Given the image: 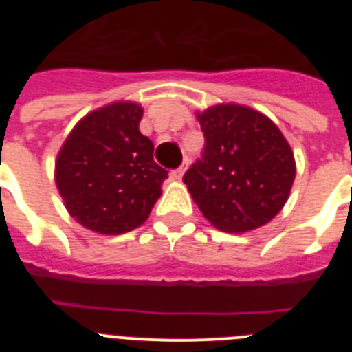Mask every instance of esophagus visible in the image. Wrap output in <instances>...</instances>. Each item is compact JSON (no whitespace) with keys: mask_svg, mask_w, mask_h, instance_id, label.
<instances>
[{"mask_svg":"<svg viewBox=\"0 0 352 352\" xmlns=\"http://www.w3.org/2000/svg\"><path fill=\"white\" fill-rule=\"evenodd\" d=\"M185 169H186V162H185V164H183L182 167H178V169L170 173V178H173L174 182H179V179L183 178V174H185Z\"/></svg>","mask_w":352,"mask_h":352,"instance_id":"34e87169","label":"esophagus"}]
</instances>
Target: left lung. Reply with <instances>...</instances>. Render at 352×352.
Segmentation results:
<instances>
[{
  "label": "left lung",
  "mask_w": 352,
  "mask_h": 352,
  "mask_svg": "<svg viewBox=\"0 0 352 352\" xmlns=\"http://www.w3.org/2000/svg\"><path fill=\"white\" fill-rule=\"evenodd\" d=\"M204 132L203 160L185 182L204 219L226 232L263 227L287 203L296 162L280 129L241 104H217L195 113Z\"/></svg>",
  "instance_id": "left-lung-1"
}]
</instances>
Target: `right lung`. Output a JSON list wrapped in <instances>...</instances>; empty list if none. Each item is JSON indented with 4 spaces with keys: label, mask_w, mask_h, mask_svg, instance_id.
I'll return each instance as SVG.
<instances>
[{
    "label": "right lung",
    "mask_w": 352,
    "mask_h": 352,
    "mask_svg": "<svg viewBox=\"0 0 352 352\" xmlns=\"http://www.w3.org/2000/svg\"><path fill=\"white\" fill-rule=\"evenodd\" d=\"M142 107L118 100L88 113L65 139L54 179L70 217L96 234L133 231L148 220L167 170L139 132Z\"/></svg>",
    "instance_id": "right-lung-1"
}]
</instances>
